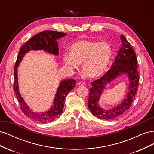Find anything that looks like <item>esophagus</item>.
<instances>
[{
    "label": "esophagus",
    "instance_id": "obj_1",
    "mask_svg": "<svg viewBox=\"0 0 154 154\" xmlns=\"http://www.w3.org/2000/svg\"><path fill=\"white\" fill-rule=\"evenodd\" d=\"M78 85H80V86H83V85H85V83L84 82H83V81H80V82H79L78 83Z\"/></svg>",
    "mask_w": 154,
    "mask_h": 154
}]
</instances>
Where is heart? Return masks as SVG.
Returning <instances> with one entry per match:
<instances>
[{
  "label": "heart",
  "instance_id": "b5f03b06",
  "mask_svg": "<svg viewBox=\"0 0 154 154\" xmlns=\"http://www.w3.org/2000/svg\"><path fill=\"white\" fill-rule=\"evenodd\" d=\"M112 56L110 45L106 42L82 40L74 43L70 54L63 55V60L70 69H76L83 63L82 71L91 78L101 76L106 71Z\"/></svg>",
  "mask_w": 154,
  "mask_h": 154
}]
</instances>
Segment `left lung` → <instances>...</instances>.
Segmentation results:
<instances>
[{
	"label": "left lung",
	"instance_id": "1",
	"mask_svg": "<svg viewBox=\"0 0 154 154\" xmlns=\"http://www.w3.org/2000/svg\"><path fill=\"white\" fill-rule=\"evenodd\" d=\"M122 45L118 51L112 67L98 80L92 82L89 90L88 107L92 114L101 119H112L119 117L128 110L139 85V74L137 71V59L134 50L125 36L121 35ZM125 73L129 80V92L124 101L114 108L105 110L98 104L99 97L106 85L119 75Z\"/></svg>",
	"mask_w": 154,
	"mask_h": 154
}]
</instances>
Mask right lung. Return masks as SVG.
Here are the masks:
<instances>
[{"mask_svg": "<svg viewBox=\"0 0 154 154\" xmlns=\"http://www.w3.org/2000/svg\"><path fill=\"white\" fill-rule=\"evenodd\" d=\"M66 35L67 34L64 32L54 31H44L40 32V33L32 36L29 41L22 45L18 53L15 69H14L13 90L15 92L22 111L25 115L36 122L45 123L53 122L58 118L63 112L66 97L68 93L74 88L76 81L73 79H67L66 80H63L60 82L57 94L54 97L53 105L51 107L50 110L45 112L36 113L34 112L26 105L18 91L17 67L19 66V63L24 55L31 50H44L54 55H58L59 51L57 40Z\"/></svg>", "mask_w": 154, "mask_h": 154, "instance_id": "add662e5", "label": "right lung"}]
</instances>
